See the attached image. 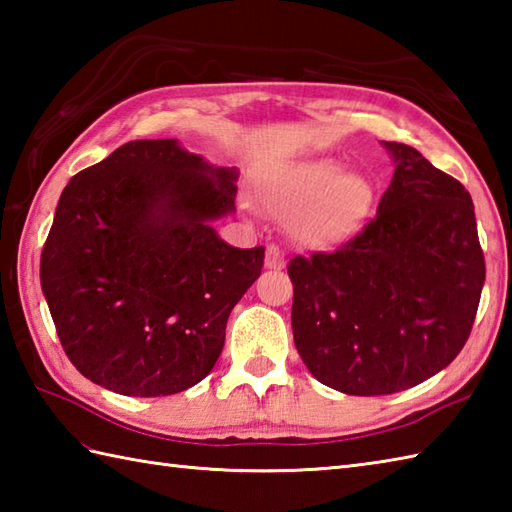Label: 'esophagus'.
<instances>
[{"mask_svg": "<svg viewBox=\"0 0 512 512\" xmlns=\"http://www.w3.org/2000/svg\"><path fill=\"white\" fill-rule=\"evenodd\" d=\"M266 266L270 270H279V268L286 266V253L277 244H270L266 248Z\"/></svg>", "mask_w": 512, "mask_h": 512, "instance_id": "34e87169", "label": "esophagus"}]
</instances>
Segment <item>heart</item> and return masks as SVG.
Listing matches in <instances>:
<instances>
[{
    "instance_id": "b5f03b06",
    "label": "heart",
    "mask_w": 512,
    "mask_h": 512,
    "mask_svg": "<svg viewBox=\"0 0 512 512\" xmlns=\"http://www.w3.org/2000/svg\"><path fill=\"white\" fill-rule=\"evenodd\" d=\"M266 209L288 217L290 233L308 246H332L350 237L372 204V187L336 160L288 162L259 184Z\"/></svg>"
}]
</instances>
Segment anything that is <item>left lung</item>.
I'll use <instances>...</instances> for the list:
<instances>
[{"label":"left lung","instance_id":"8db88e82","mask_svg":"<svg viewBox=\"0 0 512 512\" xmlns=\"http://www.w3.org/2000/svg\"><path fill=\"white\" fill-rule=\"evenodd\" d=\"M383 145L396 171L376 215L334 253L288 264L301 361L350 396L396 394L447 367L486 279L469 191L418 149Z\"/></svg>","mask_w":512,"mask_h":512}]
</instances>
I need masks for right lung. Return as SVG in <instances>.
<instances>
[{
  "label": "right lung",
  "mask_w": 512,
  "mask_h": 512,
  "mask_svg": "<svg viewBox=\"0 0 512 512\" xmlns=\"http://www.w3.org/2000/svg\"><path fill=\"white\" fill-rule=\"evenodd\" d=\"M237 169L178 140H132L63 189L41 253V290L72 365L123 396L198 385L222 354L264 246L211 222L235 211Z\"/></svg>",
  "instance_id": "obj_1"
}]
</instances>
